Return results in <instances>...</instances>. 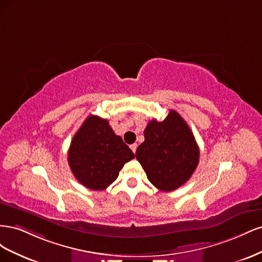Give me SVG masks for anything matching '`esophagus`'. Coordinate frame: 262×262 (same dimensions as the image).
Listing matches in <instances>:
<instances>
[{
	"mask_svg": "<svg viewBox=\"0 0 262 262\" xmlns=\"http://www.w3.org/2000/svg\"><path fill=\"white\" fill-rule=\"evenodd\" d=\"M130 148L132 149L133 153H136V152H137V148H138V144H137V143L131 144V145H130Z\"/></svg>",
	"mask_w": 262,
	"mask_h": 262,
	"instance_id": "34e87169",
	"label": "esophagus"
}]
</instances>
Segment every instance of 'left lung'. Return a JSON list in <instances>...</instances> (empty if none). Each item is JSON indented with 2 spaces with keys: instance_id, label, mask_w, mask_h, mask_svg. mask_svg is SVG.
I'll return each mask as SVG.
<instances>
[{
  "instance_id": "1",
  "label": "left lung",
  "mask_w": 262,
  "mask_h": 262,
  "mask_svg": "<svg viewBox=\"0 0 262 262\" xmlns=\"http://www.w3.org/2000/svg\"><path fill=\"white\" fill-rule=\"evenodd\" d=\"M137 160L147 179L161 191H173L190 179L199 163L200 150L182 117L170 110L163 121L150 120Z\"/></svg>"
}]
</instances>
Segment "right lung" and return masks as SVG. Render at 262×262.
<instances>
[{"instance_id":"right-lung-1","label":"right lung","mask_w":262,"mask_h":262,"mask_svg":"<svg viewBox=\"0 0 262 262\" xmlns=\"http://www.w3.org/2000/svg\"><path fill=\"white\" fill-rule=\"evenodd\" d=\"M134 154L106 119L91 115L71 142L68 161L74 177L91 190H104Z\"/></svg>"}]
</instances>
